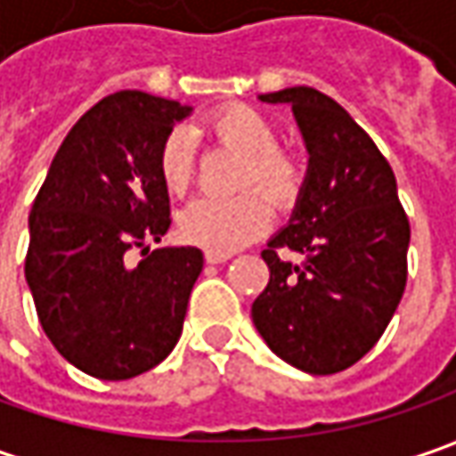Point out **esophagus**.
<instances>
[{
	"mask_svg": "<svg viewBox=\"0 0 456 456\" xmlns=\"http://www.w3.org/2000/svg\"><path fill=\"white\" fill-rule=\"evenodd\" d=\"M231 251H205V261L208 264H225L231 258Z\"/></svg>",
	"mask_w": 456,
	"mask_h": 456,
	"instance_id": "1",
	"label": "esophagus"
}]
</instances>
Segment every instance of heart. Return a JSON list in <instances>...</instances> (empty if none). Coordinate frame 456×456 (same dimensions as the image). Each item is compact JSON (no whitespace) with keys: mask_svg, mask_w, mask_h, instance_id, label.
Returning <instances> with one entry per match:
<instances>
[{"mask_svg":"<svg viewBox=\"0 0 456 456\" xmlns=\"http://www.w3.org/2000/svg\"><path fill=\"white\" fill-rule=\"evenodd\" d=\"M208 129L220 142L246 154L238 184H258L276 205H291L302 187V165L289 151L273 147L276 132L264 116L248 106H228L208 116ZM195 144L184 129L167 134L159 150V175L169 192L180 195L192 180ZM272 223V205L258 192L246 190L233 198H200L180 216V233L187 243L208 251H236L261 236Z\"/></svg>","mask_w":456,"mask_h":456,"instance_id":"obj_1","label":"heart"}]
</instances>
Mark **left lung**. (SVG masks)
Segmentation results:
<instances>
[{"mask_svg": "<svg viewBox=\"0 0 456 456\" xmlns=\"http://www.w3.org/2000/svg\"><path fill=\"white\" fill-rule=\"evenodd\" d=\"M258 98L289 103L309 162L289 223L261 251L269 284L251 317L284 362L340 373L380 340L403 297L409 218L391 165L338 101L306 86ZM281 248L303 261L279 259Z\"/></svg>", "mask_w": 456, "mask_h": 456, "instance_id": "1", "label": "left lung"}]
</instances>
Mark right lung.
I'll list each match as a JSON object with an SVG mask.
<instances>
[{
  "label": "right lung",
  "instance_id": "obj_1",
  "mask_svg": "<svg viewBox=\"0 0 456 456\" xmlns=\"http://www.w3.org/2000/svg\"><path fill=\"white\" fill-rule=\"evenodd\" d=\"M190 111L142 91L98 101L68 132L32 202L27 287L45 335L88 376L147 373L183 335L202 251L147 243L172 223L159 150Z\"/></svg>",
  "mask_w": 456,
  "mask_h": 456
}]
</instances>
